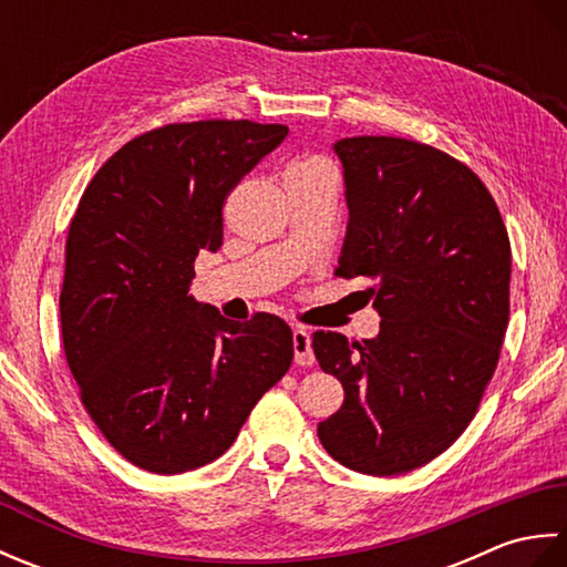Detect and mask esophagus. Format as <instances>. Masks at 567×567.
<instances>
[{
    "mask_svg": "<svg viewBox=\"0 0 567 567\" xmlns=\"http://www.w3.org/2000/svg\"><path fill=\"white\" fill-rule=\"evenodd\" d=\"M292 346H295V363L297 365H315V351H311L309 333L305 329L292 331Z\"/></svg>",
    "mask_w": 567,
    "mask_h": 567,
    "instance_id": "1",
    "label": "esophagus"
}]
</instances>
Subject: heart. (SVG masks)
<instances>
[{
  "label": "heart",
  "instance_id": "1",
  "mask_svg": "<svg viewBox=\"0 0 567 567\" xmlns=\"http://www.w3.org/2000/svg\"><path fill=\"white\" fill-rule=\"evenodd\" d=\"M305 165H317V163H305Z\"/></svg>",
  "mask_w": 567,
  "mask_h": 567
}]
</instances>
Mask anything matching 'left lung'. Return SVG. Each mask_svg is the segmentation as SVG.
I'll return each instance as SVG.
<instances>
[{
	"label": "left lung",
	"mask_w": 567,
	"mask_h": 567,
	"mask_svg": "<svg viewBox=\"0 0 567 567\" xmlns=\"http://www.w3.org/2000/svg\"><path fill=\"white\" fill-rule=\"evenodd\" d=\"M343 165L348 228L339 275L363 277L375 339L311 336L323 372L343 384L317 433L365 475L426 465L473 421L509 323V236L473 171L426 143L353 136Z\"/></svg>",
	"instance_id": "obj_1"
}]
</instances>
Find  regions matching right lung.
<instances>
[{
  "label": "right lung",
  "mask_w": 567,
  "mask_h": 567,
  "mask_svg": "<svg viewBox=\"0 0 567 567\" xmlns=\"http://www.w3.org/2000/svg\"><path fill=\"white\" fill-rule=\"evenodd\" d=\"M290 128L192 122L148 131L84 189L65 244L60 329L94 424L128 463L177 475L224 455L290 370L292 329L246 323L189 295L224 244V199Z\"/></svg>",
  "instance_id": "add662e5"
}]
</instances>
